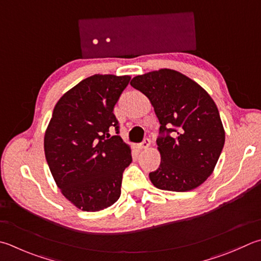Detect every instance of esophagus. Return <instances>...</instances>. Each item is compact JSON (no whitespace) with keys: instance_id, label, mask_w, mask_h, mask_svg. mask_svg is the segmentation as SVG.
Here are the masks:
<instances>
[{"instance_id":"esophagus-1","label":"esophagus","mask_w":261,"mask_h":261,"mask_svg":"<svg viewBox=\"0 0 261 261\" xmlns=\"http://www.w3.org/2000/svg\"><path fill=\"white\" fill-rule=\"evenodd\" d=\"M150 144H151V141L149 139H144V141L139 145V147L141 150H144V149H147V147L150 146Z\"/></svg>"}]
</instances>
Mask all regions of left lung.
Wrapping results in <instances>:
<instances>
[{"label":"left lung","instance_id":"left-lung-1","mask_svg":"<svg viewBox=\"0 0 261 261\" xmlns=\"http://www.w3.org/2000/svg\"><path fill=\"white\" fill-rule=\"evenodd\" d=\"M130 85L150 100L160 122L161 161L151 183L173 192L196 189L213 174L225 143L216 103L198 83L167 68L136 76Z\"/></svg>","mask_w":261,"mask_h":261}]
</instances>
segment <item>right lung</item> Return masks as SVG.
Returning <instances> with one entry per match:
<instances>
[{"label": "right lung", "mask_w": 261, "mask_h": 261, "mask_svg": "<svg viewBox=\"0 0 261 261\" xmlns=\"http://www.w3.org/2000/svg\"><path fill=\"white\" fill-rule=\"evenodd\" d=\"M130 76L93 75L57 102L44 136L48 168L61 193L83 211H100L120 196L132 162L114 108ZM111 128L116 135L111 137Z\"/></svg>", "instance_id": "right-lung-1"}]
</instances>
